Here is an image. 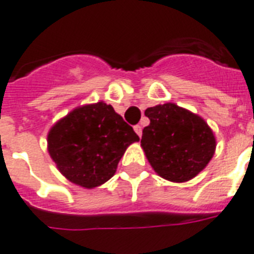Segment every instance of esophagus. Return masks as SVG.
<instances>
[{
	"mask_svg": "<svg viewBox=\"0 0 254 254\" xmlns=\"http://www.w3.org/2000/svg\"><path fill=\"white\" fill-rule=\"evenodd\" d=\"M133 129H135V132L137 133V135H139V136H141V133H143V128H141V126H135V127H133Z\"/></svg>",
	"mask_w": 254,
	"mask_h": 254,
	"instance_id": "1",
	"label": "esophagus"
}]
</instances>
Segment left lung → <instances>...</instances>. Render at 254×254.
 Here are the masks:
<instances>
[{
	"mask_svg": "<svg viewBox=\"0 0 254 254\" xmlns=\"http://www.w3.org/2000/svg\"><path fill=\"white\" fill-rule=\"evenodd\" d=\"M144 114L151 123L144 127L140 145L160 177L180 184L207 166L216 139L203 118L172 102L148 107Z\"/></svg>",
	"mask_w": 254,
	"mask_h": 254,
	"instance_id": "left-lung-1",
	"label": "left lung"
}]
</instances>
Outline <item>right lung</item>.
I'll use <instances>...</instances> for the list:
<instances>
[{
	"label": "right lung",
	"mask_w": 254,
	"mask_h": 254,
	"mask_svg": "<svg viewBox=\"0 0 254 254\" xmlns=\"http://www.w3.org/2000/svg\"><path fill=\"white\" fill-rule=\"evenodd\" d=\"M135 141L139 136L132 127L103 101L73 109L47 135L48 153L59 172L85 189L109 181Z\"/></svg>",
	"instance_id": "obj_1"
}]
</instances>
